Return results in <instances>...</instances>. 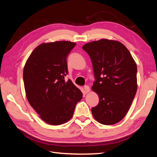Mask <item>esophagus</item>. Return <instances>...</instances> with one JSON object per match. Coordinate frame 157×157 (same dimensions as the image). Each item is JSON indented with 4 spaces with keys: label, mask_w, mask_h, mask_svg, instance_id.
Instances as JSON below:
<instances>
[{
    "label": "esophagus",
    "mask_w": 157,
    "mask_h": 157,
    "mask_svg": "<svg viewBox=\"0 0 157 157\" xmlns=\"http://www.w3.org/2000/svg\"><path fill=\"white\" fill-rule=\"evenodd\" d=\"M84 90L85 93H88V92H90V87L88 86H84Z\"/></svg>",
    "instance_id": "esophagus-1"
}]
</instances>
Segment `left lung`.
Masks as SVG:
<instances>
[{
    "instance_id": "1",
    "label": "left lung",
    "mask_w": 157,
    "mask_h": 157,
    "mask_svg": "<svg viewBox=\"0 0 157 157\" xmlns=\"http://www.w3.org/2000/svg\"><path fill=\"white\" fill-rule=\"evenodd\" d=\"M82 48L91 59L95 78L92 90L99 96L92 115L103 125L115 124L125 116L136 96L137 65L118 41L102 39Z\"/></svg>"
}]
</instances>
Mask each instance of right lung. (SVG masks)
Returning <instances> with one entry per match:
<instances>
[{
  "label": "right lung",
  "instance_id": "add662e5",
  "mask_svg": "<svg viewBox=\"0 0 157 157\" xmlns=\"http://www.w3.org/2000/svg\"><path fill=\"white\" fill-rule=\"evenodd\" d=\"M75 43L59 41L37 46L23 69V82L28 102L40 118L48 124L67 122L82 98L80 90L68 74L67 57Z\"/></svg>",
  "mask_w": 157,
  "mask_h": 157
}]
</instances>
